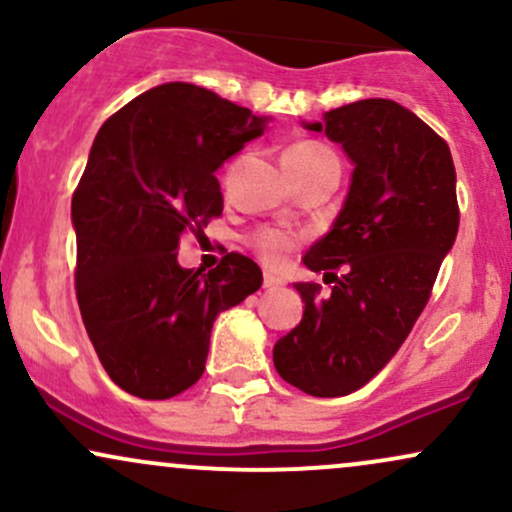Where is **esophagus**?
Instances as JSON below:
<instances>
[{
    "instance_id": "1",
    "label": "esophagus",
    "mask_w": 512,
    "mask_h": 512,
    "mask_svg": "<svg viewBox=\"0 0 512 512\" xmlns=\"http://www.w3.org/2000/svg\"><path fill=\"white\" fill-rule=\"evenodd\" d=\"M279 286H284V279L279 274L264 272V289H279Z\"/></svg>"
}]
</instances>
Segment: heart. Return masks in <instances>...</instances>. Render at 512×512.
<instances>
[{"label":"heart","instance_id":"1","mask_svg":"<svg viewBox=\"0 0 512 512\" xmlns=\"http://www.w3.org/2000/svg\"><path fill=\"white\" fill-rule=\"evenodd\" d=\"M322 163H337L332 149H327L320 142H296L284 151V166L286 168H313ZM250 245L257 250V255L269 264H281L286 255L298 245V236L281 228H260L255 236L250 238Z\"/></svg>","mask_w":512,"mask_h":512}]
</instances>
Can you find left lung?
Here are the masks:
<instances>
[{"instance_id": "1", "label": "left lung", "mask_w": 512, "mask_h": 512, "mask_svg": "<svg viewBox=\"0 0 512 512\" xmlns=\"http://www.w3.org/2000/svg\"><path fill=\"white\" fill-rule=\"evenodd\" d=\"M305 127L342 144L356 168L332 231L303 257L332 276V291L296 284L305 313L276 342L274 366L305 395L342 397L385 368L431 298L460 228L455 166L443 137L385 98Z\"/></svg>"}]
</instances>
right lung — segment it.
<instances>
[{
    "mask_svg": "<svg viewBox=\"0 0 512 512\" xmlns=\"http://www.w3.org/2000/svg\"><path fill=\"white\" fill-rule=\"evenodd\" d=\"M262 117L195 84H163L110 115L72 197L76 301L105 373L142 399L202 378L216 315L262 286L250 257L207 274L182 269L178 243L221 216L214 170L260 137Z\"/></svg>",
    "mask_w": 512,
    "mask_h": 512,
    "instance_id": "obj_1",
    "label": "right lung"
}]
</instances>
